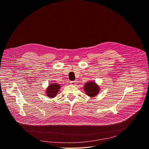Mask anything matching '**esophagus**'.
Instances as JSON below:
<instances>
[{"instance_id":"1","label":"esophagus","mask_w":149,"mask_h":149,"mask_svg":"<svg viewBox=\"0 0 149 149\" xmlns=\"http://www.w3.org/2000/svg\"><path fill=\"white\" fill-rule=\"evenodd\" d=\"M70 83L72 85H75L77 84V81H71Z\"/></svg>"}]
</instances>
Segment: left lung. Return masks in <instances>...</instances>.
Returning <instances> with one entry per match:
<instances>
[{
  "instance_id": "obj_1",
  "label": "left lung",
  "mask_w": 149,
  "mask_h": 149,
  "mask_svg": "<svg viewBox=\"0 0 149 149\" xmlns=\"http://www.w3.org/2000/svg\"><path fill=\"white\" fill-rule=\"evenodd\" d=\"M84 90L90 97L96 96L99 91V87L94 82H88L84 86Z\"/></svg>"
}]
</instances>
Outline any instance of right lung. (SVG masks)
<instances>
[{
  "label": "right lung",
  "mask_w": 149,
  "mask_h": 149,
  "mask_svg": "<svg viewBox=\"0 0 149 149\" xmlns=\"http://www.w3.org/2000/svg\"><path fill=\"white\" fill-rule=\"evenodd\" d=\"M60 87H61L58 84H56V83L52 84L49 86V87L47 88V90H46L47 96L49 98L55 97L56 96V94L58 93Z\"/></svg>",
  "instance_id": "1"
}]
</instances>
